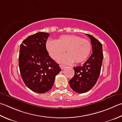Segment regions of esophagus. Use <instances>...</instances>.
<instances>
[{
    "label": "esophagus",
    "instance_id": "34e87169",
    "mask_svg": "<svg viewBox=\"0 0 122 122\" xmlns=\"http://www.w3.org/2000/svg\"><path fill=\"white\" fill-rule=\"evenodd\" d=\"M60 67L62 69H63L66 67V66L63 65H60Z\"/></svg>",
    "mask_w": 122,
    "mask_h": 122
}]
</instances>
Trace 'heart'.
I'll list each match as a JSON object with an SVG mask.
<instances>
[{
    "label": "heart",
    "mask_w": 122,
    "mask_h": 122,
    "mask_svg": "<svg viewBox=\"0 0 122 122\" xmlns=\"http://www.w3.org/2000/svg\"><path fill=\"white\" fill-rule=\"evenodd\" d=\"M46 47L50 56L56 60L65 53L67 54L60 57L61 63L79 64L85 61L89 56L92 45L89 40L82 39L75 35H62L58 39L48 40Z\"/></svg>",
    "instance_id": "1"
}]
</instances>
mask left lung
<instances>
[{
	"instance_id": "obj_1",
	"label": "left lung",
	"mask_w": 122,
	"mask_h": 122,
	"mask_svg": "<svg viewBox=\"0 0 122 122\" xmlns=\"http://www.w3.org/2000/svg\"><path fill=\"white\" fill-rule=\"evenodd\" d=\"M86 35L90 38L92 54L82 66L74 67V76L69 81L71 88L78 93L88 91L96 84L100 74L103 58L101 43L91 35Z\"/></svg>"
}]
</instances>
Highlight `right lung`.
Here are the masks:
<instances>
[{"label":"right lung","mask_w":122,"mask_h":122,"mask_svg":"<svg viewBox=\"0 0 122 122\" xmlns=\"http://www.w3.org/2000/svg\"><path fill=\"white\" fill-rule=\"evenodd\" d=\"M50 34L30 35L20 45L19 68L24 84L34 92L44 93L51 89L61 68L49 56L46 43Z\"/></svg>","instance_id":"add662e5"}]
</instances>
